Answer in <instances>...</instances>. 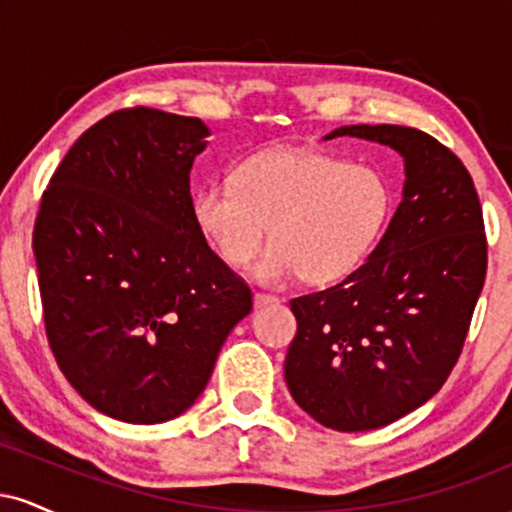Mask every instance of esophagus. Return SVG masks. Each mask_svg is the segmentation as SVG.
Wrapping results in <instances>:
<instances>
[{
  "mask_svg": "<svg viewBox=\"0 0 512 512\" xmlns=\"http://www.w3.org/2000/svg\"><path fill=\"white\" fill-rule=\"evenodd\" d=\"M279 303V298L269 296V293H255V308H267V305Z\"/></svg>",
  "mask_w": 512,
  "mask_h": 512,
  "instance_id": "obj_1",
  "label": "esophagus"
}]
</instances>
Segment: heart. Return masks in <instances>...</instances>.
<instances>
[{"label": "heart", "mask_w": 512, "mask_h": 512, "mask_svg": "<svg viewBox=\"0 0 512 512\" xmlns=\"http://www.w3.org/2000/svg\"><path fill=\"white\" fill-rule=\"evenodd\" d=\"M392 209L383 173L344 158L303 149L250 156L231 182H209L192 195L199 231L233 267L262 248L255 279L279 286L303 274L327 284L351 274L368 257Z\"/></svg>", "instance_id": "b5f03b06"}]
</instances>
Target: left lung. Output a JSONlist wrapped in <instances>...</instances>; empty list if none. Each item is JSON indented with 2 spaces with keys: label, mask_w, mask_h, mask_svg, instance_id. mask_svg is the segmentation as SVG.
Segmentation results:
<instances>
[{
  "label": "left lung",
  "mask_w": 512,
  "mask_h": 512,
  "mask_svg": "<svg viewBox=\"0 0 512 512\" xmlns=\"http://www.w3.org/2000/svg\"><path fill=\"white\" fill-rule=\"evenodd\" d=\"M404 158L402 202L368 260L332 289L293 298L291 397L317 424L373 431L428 402L460 356L486 279L479 195L462 161L421 129L346 125Z\"/></svg>",
  "instance_id": "1"
}]
</instances>
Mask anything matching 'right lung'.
<instances>
[{"label":"right lung","mask_w":512,"mask_h":512,"mask_svg":"<svg viewBox=\"0 0 512 512\" xmlns=\"http://www.w3.org/2000/svg\"><path fill=\"white\" fill-rule=\"evenodd\" d=\"M209 134L199 117L117 110L76 139L40 202L52 354L93 409L125 424L190 409L252 310L192 214L190 170Z\"/></svg>","instance_id":"1"}]
</instances>
